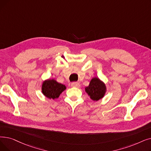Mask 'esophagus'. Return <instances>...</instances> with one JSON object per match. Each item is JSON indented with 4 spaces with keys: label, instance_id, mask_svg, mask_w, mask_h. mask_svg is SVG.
Masks as SVG:
<instances>
[{
    "label": "esophagus",
    "instance_id": "obj_1",
    "mask_svg": "<svg viewBox=\"0 0 151 151\" xmlns=\"http://www.w3.org/2000/svg\"><path fill=\"white\" fill-rule=\"evenodd\" d=\"M71 86L72 87L79 88H80V84L79 83H77V82H73V83H71Z\"/></svg>",
    "mask_w": 151,
    "mask_h": 151
}]
</instances>
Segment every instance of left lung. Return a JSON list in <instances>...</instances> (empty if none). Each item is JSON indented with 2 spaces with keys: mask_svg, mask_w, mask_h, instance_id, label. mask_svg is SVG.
I'll use <instances>...</instances> for the list:
<instances>
[{
  "mask_svg": "<svg viewBox=\"0 0 151 151\" xmlns=\"http://www.w3.org/2000/svg\"><path fill=\"white\" fill-rule=\"evenodd\" d=\"M85 91L94 101L99 100L106 93V84L98 78H93L89 83V86L85 88Z\"/></svg>",
  "mask_w": 151,
  "mask_h": 151,
  "instance_id": "1",
  "label": "left lung"
}]
</instances>
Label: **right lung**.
<instances>
[{"instance_id": "obj_1", "label": "right lung", "mask_w": 151, "mask_h": 151, "mask_svg": "<svg viewBox=\"0 0 151 151\" xmlns=\"http://www.w3.org/2000/svg\"><path fill=\"white\" fill-rule=\"evenodd\" d=\"M66 89L65 85L58 83L54 79L45 80L42 84V93L49 99L58 98L62 92Z\"/></svg>"}]
</instances>
